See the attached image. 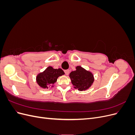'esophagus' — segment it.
Instances as JSON below:
<instances>
[{"instance_id": "1", "label": "esophagus", "mask_w": 135, "mask_h": 135, "mask_svg": "<svg viewBox=\"0 0 135 135\" xmlns=\"http://www.w3.org/2000/svg\"><path fill=\"white\" fill-rule=\"evenodd\" d=\"M64 72H65V74H66V75H69V70H65V71H64Z\"/></svg>"}]
</instances>
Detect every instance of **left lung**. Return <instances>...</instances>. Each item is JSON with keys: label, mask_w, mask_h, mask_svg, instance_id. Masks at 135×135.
Returning <instances> with one entry per match:
<instances>
[{"label": "left lung", "mask_w": 135, "mask_h": 135, "mask_svg": "<svg viewBox=\"0 0 135 135\" xmlns=\"http://www.w3.org/2000/svg\"><path fill=\"white\" fill-rule=\"evenodd\" d=\"M69 76L74 87L82 91L91 86L93 81V75L90 71H87L80 66L76 67V70L71 71Z\"/></svg>", "instance_id": "1"}]
</instances>
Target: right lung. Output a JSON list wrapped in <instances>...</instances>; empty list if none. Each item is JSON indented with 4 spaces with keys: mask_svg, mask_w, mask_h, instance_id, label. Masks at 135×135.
Returning a JSON list of instances; mask_svg holds the SVG:
<instances>
[{
    "mask_svg": "<svg viewBox=\"0 0 135 135\" xmlns=\"http://www.w3.org/2000/svg\"><path fill=\"white\" fill-rule=\"evenodd\" d=\"M65 74L61 69H54L51 66L48 67L43 73H40L36 76V82L40 87L48 88L56 82L58 77Z\"/></svg>",
    "mask_w": 135,
    "mask_h": 135,
    "instance_id": "right-lung-1",
    "label": "right lung"
}]
</instances>
